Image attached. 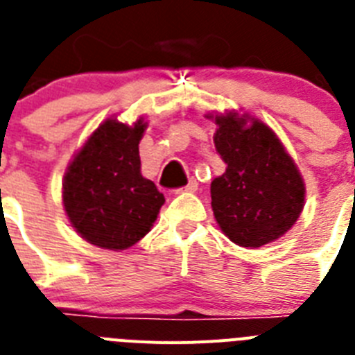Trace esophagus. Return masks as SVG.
I'll return each mask as SVG.
<instances>
[{"mask_svg":"<svg viewBox=\"0 0 355 355\" xmlns=\"http://www.w3.org/2000/svg\"><path fill=\"white\" fill-rule=\"evenodd\" d=\"M196 189H198V182L191 178V180L187 182V186L184 187V189H182V191H189V193H195Z\"/></svg>","mask_w":355,"mask_h":355,"instance_id":"1","label":"esophagus"}]
</instances>
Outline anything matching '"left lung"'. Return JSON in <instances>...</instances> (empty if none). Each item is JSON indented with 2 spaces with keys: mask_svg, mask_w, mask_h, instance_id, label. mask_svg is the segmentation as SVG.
I'll return each instance as SVG.
<instances>
[{
  "mask_svg": "<svg viewBox=\"0 0 355 355\" xmlns=\"http://www.w3.org/2000/svg\"><path fill=\"white\" fill-rule=\"evenodd\" d=\"M214 118L216 152L225 173L211 184L214 218L230 241L259 248L284 236L298 220L306 186L275 132L248 114Z\"/></svg>",
  "mask_w": 355,
  "mask_h": 355,
  "instance_id": "8db88e82",
  "label": "left lung"
}]
</instances>
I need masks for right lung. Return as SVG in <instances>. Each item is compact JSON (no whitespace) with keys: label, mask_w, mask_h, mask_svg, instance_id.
<instances>
[{"label":"right lung","mask_w":355,"mask_h":355,"mask_svg":"<svg viewBox=\"0 0 355 355\" xmlns=\"http://www.w3.org/2000/svg\"><path fill=\"white\" fill-rule=\"evenodd\" d=\"M146 123H101L64 175L62 202L76 232L91 245L125 250L157 220L164 195L141 175L139 141Z\"/></svg>","instance_id":"add662e5"}]
</instances>
